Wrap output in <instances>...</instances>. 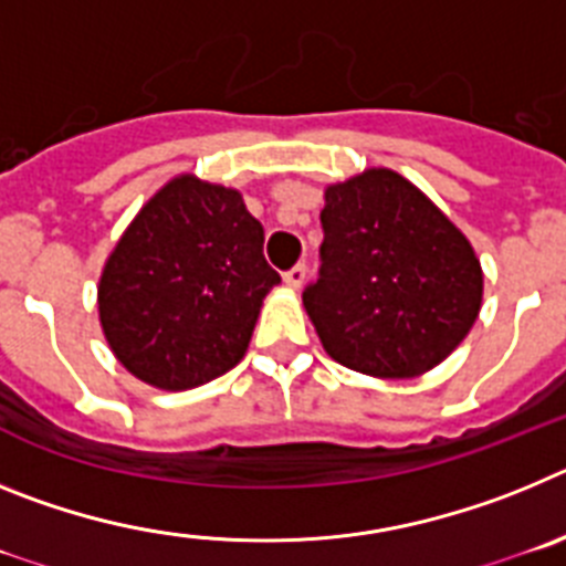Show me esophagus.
I'll list each match as a JSON object with an SVG mask.
<instances>
[{"instance_id":"obj_1","label":"esophagus","mask_w":566,"mask_h":566,"mask_svg":"<svg viewBox=\"0 0 566 566\" xmlns=\"http://www.w3.org/2000/svg\"><path fill=\"white\" fill-rule=\"evenodd\" d=\"M283 280H286L289 289L303 286V283H306V263H294V266L283 274Z\"/></svg>"}]
</instances>
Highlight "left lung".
<instances>
[{
	"label": "left lung",
	"instance_id": "left-lung-1",
	"mask_svg": "<svg viewBox=\"0 0 566 566\" xmlns=\"http://www.w3.org/2000/svg\"><path fill=\"white\" fill-rule=\"evenodd\" d=\"M319 277L303 306L345 368L382 379L431 371L482 308V266L462 232L391 169L326 189Z\"/></svg>",
	"mask_w": 566,
	"mask_h": 566
}]
</instances>
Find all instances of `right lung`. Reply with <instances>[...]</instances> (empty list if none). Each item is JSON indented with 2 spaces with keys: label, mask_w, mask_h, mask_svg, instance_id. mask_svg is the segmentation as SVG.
I'll list each match as a JSON object with an SVG mask.
<instances>
[{
  "label": "right lung",
  "mask_w": 566,
  "mask_h": 566,
  "mask_svg": "<svg viewBox=\"0 0 566 566\" xmlns=\"http://www.w3.org/2000/svg\"><path fill=\"white\" fill-rule=\"evenodd\" d=\"M277 283L240 192L181 175L109 254L98 283L104 337L144 382L195 388L240 363Z\"/></svg>",
  "instance_id": "1"
}]
</instances>
